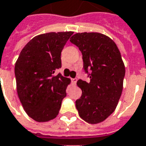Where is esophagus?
<instances>
[{"mask_svg":"<svg viewBox=\"0 0 146 146\" xmlns=\"http://www.w3.org/2000/svg\"><path fill=\"white\" fill-rule=\"evenodd\" d=\"M76 80H77V79H76V78H73V79H72V83H73V84H76Z\"/></svg>","mask_w":146,"mask_h":146,"instance_id":"esophagus-1","label":"esophagus"}]
</instances>
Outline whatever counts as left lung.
<instances>
[{
    "label": "left lung",
    "instance_id": "1",
    "mask_svg": "<svg viewBox=\"0 0 146 146\" xmlns=\"http://www.w3.org/2000/svg\"><path fill=\"white\" fill-rule=\"evenodd\" d=\"M70 41L82 53L88 83L78 80L82 95L76 101L79 115L90 124L104 121L115 110L123 88L126 69L121 54L111 38L97 32L76 33Z\"/></svg>",
    "mask_w": 146,
    "mask_h": 146
}]
</instances>
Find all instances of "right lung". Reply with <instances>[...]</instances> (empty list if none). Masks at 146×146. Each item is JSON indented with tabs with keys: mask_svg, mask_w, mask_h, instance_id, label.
<instances>
[{
	"mask_svg": "<svg viewBox=\"0 0 146 146\" xmlns=\"http://www.w3.org/2000/svg\"><path fill=\"white\" fill-rule=\"evenodd\" d=\"M73 31L36 35L25 45L15 65L16 91L24 111L35 121L55 119L66 96L70 78L55 75L61 52Z\"/></svg>",
	"mask_w": 146,
	"mask_h": 146,
	"instance_id": "add662e5",
	"label": "right lung"
}]
</instances>
